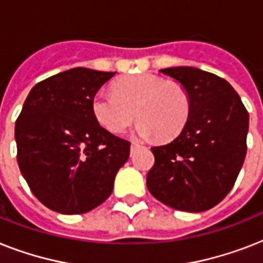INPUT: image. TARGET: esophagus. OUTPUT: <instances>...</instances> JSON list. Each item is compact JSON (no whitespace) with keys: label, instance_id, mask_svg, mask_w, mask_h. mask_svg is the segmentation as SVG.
<instances>
[{"label":"esophagus","instance_id":"esophagus-1","mask_svg":"<svg viewBox=\"0 0 263 263\" xmlns=\"http://www.w3.org/2000/svg\"><path fill=\"white\" fill-rule=\"evenodd\" d=\"M139 147H140L139 143H136V142H132V143H131V154H134V153H135Z\"/></svg>","mask_w":263,"mask_h":263}]
</instances>
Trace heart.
Segmentation results:
<instances>
[{
  "label": "heart",
  "instance_id": "obj_1",
  "mask_svg": "<svg viewBox=\"0 0 263 263\" xmlns=\"http://www.w3.org/2000/svg\"><path fill=\"white\" fill-rule=\"evenodd\" d=\"M191 98L183 84L164 80L153 73L125 76L115 83V92L98 91L91 110L101 127L113 134L123 132L136 117L135 131L140 138L157 135L169 139L187 121Z\"/></svg>",
  "mask_w": 263,
  "mask_h": 263
}]
</instances>
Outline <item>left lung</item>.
Masks as SVG:
<instances>
[{"instance_id": "left-lung-1", "label": "left lung", "mask_w": 263, "mask_h": 263, "mask_svg": "<svg viewBox=\"0 0 263 263\" xmlns=\"http://www.w3.org/2000/svg\"><path fill=\"white\" fill-rule=\"evenodd\" d=\"M160 72L183 84L191 109L172 142L152 147L156 162L147 188L169 208L204 212L228 195L243 166L249 113L232 86L214 73L194 67Z\"/></svg>"}]
</instances>
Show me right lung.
<instances>
[{
	"instance_id": "add662e5",
	"label": "right lung",
	"mask_w": 263,
	"mask_h": 263,
	"mask_svg": "<svg viewBox=\"0 0 263 263\" xmlns=\"http://www.w3.org/2000/svg\"><path fill=\"white\" fill-rule=\"evenodd\" d=\"M116 72L72 68L31 88L14 127L17 164L31 191L61 214H83L109 198L129 142L101 127L91 101Z\"/></svg>"
}]
</instances>
